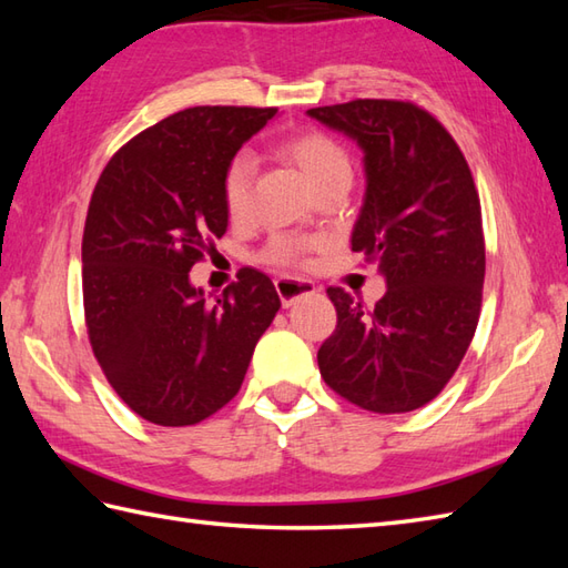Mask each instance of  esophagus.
Segmentation results:
<instances>
[{
	"label": "esophagus",
	"instance_id": "esophagus-1",
	"mask_svg": "<svg viewBox=\"0 0 568 568\" xmlns=\"http://www.w3.org/2000/svg\"><path fill=\"white\" fill-rule=\"evenodd\" d=\"M275 291L281 295L283 307H291L297 303V300L315 293V283L305 281V277H277Z\"/></svg>",
	"mask_w": 568,
	"mask_h": 568
}]
</instances>
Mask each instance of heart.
Here are the masks:
<instances>
[{"mask_svg": "<svg viewBox=\"0 0 568 568\" xmlns=\"http://www.w3.org/2000/svg\"><path fill=\"white\" fill-rule=\"evenodd\" d=\"M281 151L291 161L307 185L322 195L329 187H348L354 180L352 155L339 141L322 134V131H297L281 143ZM251 178L253 168L246 153L234 155L222 175V202L232 220H244L251 210ZM315 248V241L295 236H273L263 251V261L287 268V265L305 263L307 253Z\"/></svg>", "mask_w": 568, "mask_h": 568, "instance_id": "b5f03b06", "label": "heart"}]
</instances>
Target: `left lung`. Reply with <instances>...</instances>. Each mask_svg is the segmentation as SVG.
I'll return each instance as SVG.
<instances>
[{"label":"left lung","instance_id":"8db88e82","mask_svg":"<svg viewBox=\"0 0 568 568\" xmlns=\"http://www.w3.org/2000/svg\"><path fill=\"white\" fill-rule=\"evenodd\" d=\"M307 114L366 153L352 251L388 283L373 310L327 287L336 329L317 352L320 373L368 413H409L444 390L478 327L486 241L474 175L449 131L415 102L352 100Z\"/></svg>","mask_w":568,"mask_h":568}]
</instances>
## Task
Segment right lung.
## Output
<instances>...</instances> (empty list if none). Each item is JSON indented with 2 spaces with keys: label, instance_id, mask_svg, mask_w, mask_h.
<instances>
[{
  "label": "right lung",
  "instance_id": "obj_1",
  "mask_svg": "<svg viewBox=\"0 0 568 568\" xmlns=\"http://www.w3.org/2000/svg\"><path fill=\"white\" fill-rule=\"evenodd\" d=\"M275 112L190 106L126 141L94 185L82 232L84 324L104 378L153 425H197L232 400L281 310L256 268H241L216 303L187 275L226 232L224 168Z\"/></svg>",
  "mask_w": 568,
  "mask_h": 568
}]
</instances>
